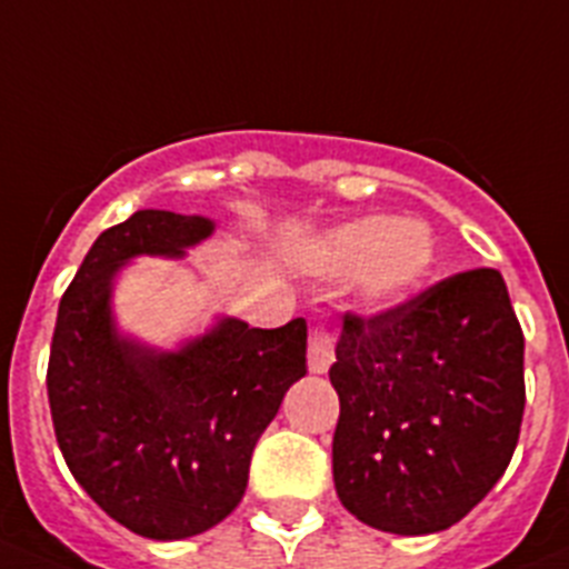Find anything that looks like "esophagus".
Masks as SVG:
<instances>
[{
  "label": "esophagus",
  "instance_id": "1",
  "mask_svg": "<svg viewBox=\"0 0 569 569\" xmlns=\"http://www.w3.org/2000/svg\"><path fill=\"white\" fill-rule=\"evenodd\" d=\"M332 358H336V343L332 336L325 330L310 332V349H307V363H310L312 375H325L330 369Z\"/></svg>",
  "mask_w": 569,
  "mask_h": 569
}]
</instances>
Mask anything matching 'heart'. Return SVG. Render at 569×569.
<instances>
[{
  "label": "heart",
  "mask_w": 569,
  "mask_h": 569,
  "mask_svg": "<svg viewBox=\"0 0 569 569\" xmlns=\"http://www.w3.org/2000/svg\"><path fill=\"white\" fill-rule=\"evenodd\" d=\"M437 268L435 228L420 217L367 213L332 228L316 257L327 279L356 273V299L367 312L406 305Z\"/></svg>",
  "instance_id": "heart-1"
}]
</instances>
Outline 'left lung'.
<instances>
[{
    "mask_svg": "<svg viewBox=\"0 0 569 569\" xmlns=\"http://www.w3.org/2000/svg\"><path fill=\"white\" fill-rule=\"evenodd\" d=\"M330 380L341 400L332 479L369 528H451L513 457L525 338L499 270L442 279L372 319L343 316Z\"/></svg>",
    "mask_w": 569,
    "mask_h": 569,
    "instance_id": "8db88e82",
    "label": "left lung"
}]
</instances>
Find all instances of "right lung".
<instances>
[{
  "instance_id": "add662e5",
  "label": "right lung",
  "mask_w": 569,
  "mask_h": 569,
  "mask_svg": "<svg viewBox=\"0 0 569 569\" xmlns=\"http://www.w3.org/2000/svg\"><path fill=\"white\" fill-rule=\"evenodd\" d=\"M213 228L134 211L96 239L56 319L47 398L61 455L98 508L146 539L206 533L242 502L257 440L307 375L305 319L259 330L220 316L177 349L118 330V273L138 257L182 259Z\"/></svg>"
}]
</instances>
